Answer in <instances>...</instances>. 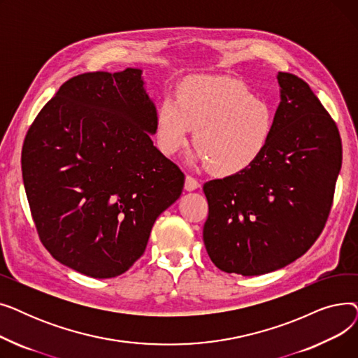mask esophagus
<instances>
[{"mask_svg": "<svg viewBox=\"0 0 358 358\" xmlns=\"http://www.w3.org/2000/svg\"><path fill=\"white\" fill-rule=\"evenodd\" d=\"M200 187V182L196 180V178H193L192 176H187L185 177V182H184V189L187 190V192H194V190H197Z\"/></svg>", "mask_w": 358, "mask_h": 358, "instance_id": "obj_1", "label": "esophagus"}]
</instances>
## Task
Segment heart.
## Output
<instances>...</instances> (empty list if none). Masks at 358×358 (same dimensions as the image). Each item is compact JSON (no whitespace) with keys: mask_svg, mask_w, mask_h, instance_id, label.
<instances>
[{"mask_svg":"<svg viewBox=\"0 0 358 358\" xmlns=\"http://www.w3.org/2000/svg\"><path fill=\"white\" fill-rule=\"evenodd\" d=\"M274 129L270 106L247 85L228 78L203 75L187 80L178 100L166 96L157 113L155 138L161 152L173 157L189 142L196 158L208 162L216 176L245 171L264 152Z\"/></svg>","mask_w":358,"mask_h":358,"instance_id":"heart-1","label":"heart"}]
</instances>
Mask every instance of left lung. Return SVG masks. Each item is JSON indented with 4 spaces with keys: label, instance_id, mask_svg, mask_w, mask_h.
Instances as JSON below:
<instances>
[{
    "label": "left lung",
    "instance_id": "8db88e82",
    "mask_svg": "<svg viewBox=\"0 0 358 358\" xmlns=\"http://www.w3.org/2000/svg\"><path fill=\"white\" fill-rule=\"evenodd\" d=\"M280 104L262 155L203 185V241L224 273L259 275L302 257L321 235L343 162L340 131L310 87L278 72Z\"/></svg>",
    "mask_w": 358,
    "mask_h": 358
}]
</instances>
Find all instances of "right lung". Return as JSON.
I'll use <instances>...</instances> for the list:
<instances>
[{"label": "right lung", "instance_id": "right-lung-1", "mask_svg": "<svg viewBox=\"0 0 358 358\" xmlns=\"http://www.w3.org/2000/svg\"><path fill=\"white\" fill-rule=\"evenodd\" d=\"M155 129L138 68L77 75L41 110L22 169L37 234L56 261L111 278L141 258L184 187L181 169L150 139Z\"/></svg>", "mask_w": 358, "mask_h": 358}]
</instances>
